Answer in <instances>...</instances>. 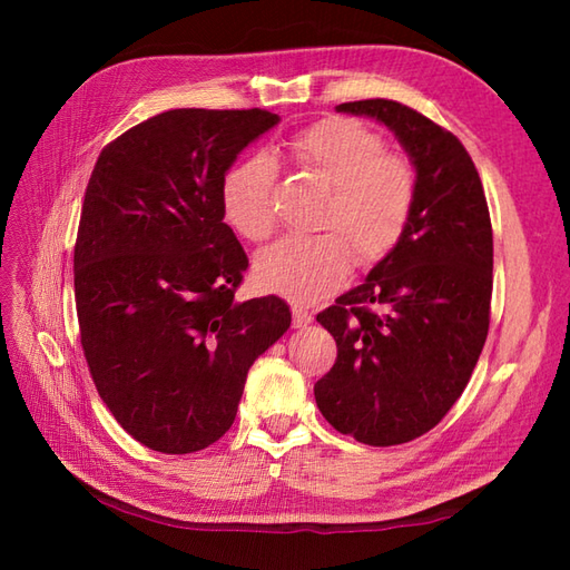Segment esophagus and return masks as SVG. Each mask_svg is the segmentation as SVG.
Masks as SVG:
<instances>
[{"mask_svg": "<svg viewBox=\"0 0 570 570\" xmlns=\"http://www.w3.org/2000/svg\"><path fill=\"white\" fill-rule=\"evenodd\" d=\"M292 316H294V328H306V325L313 321V316L304 306H292Z\"/></svg>", "mask_w": 570, "mask_h": 570, "instance_id": "34e87169", "label": "esophagus"}]
</instances>
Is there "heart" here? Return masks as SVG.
Returning a JSON list of instances; mask_svg holds the SVG:
<instances>
[{
	"label": "heart",
	"instance_id": "obj_1",
	"mask_svg": "<svg viewBox=\"0 0 570 570\" xmlns=\"http://www.w3.org/2000/svg\"><path fill=\"white\" fill-rule=\"evenodd\" d=\"M286 154L328 186V198L308 237H284L266 247L254 274L262 288L296 304H311L341 286L353 259L362 269L380 264L411 223L419 193L416 168L384 139L350 117H325L294 131ZM276 164L249 154L227 168L220 203L227 225L249 242L276 229Z\"/></svg>",
	"mask_w": 570,
	"mask_h": 570
}]
</instances>
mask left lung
Here are the masks:
<instances>
[{"label": "left lung", "instance_id": "1", "mask_svg": "<svg viewBox=\"0 0 570 570\" xmlns=\"http://www.w3.org/2000/svg\"><path fill=\"white\" fill-rule=\"evenodd\" d=\"M337 112L390 127L416 166L419 193L399 245L318 323L337 357L313 386L335 431L399 445L431 431L470 382L490 328L492 223L478 168L451 131L394 100Z\"/></svg>", "mask_w": 570, "mask_h": 570}]
</instances>
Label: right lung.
Here are the masks:
<instances>
[{"instance_id":"add662e5","label":"right lung","mask_w":570,"mask_h":570,"mask_svg":"<svg viewBox=\"0 0 570 570\" xmlns=\"http://www.w3.org/2000/svg\"><path fill=\"white\" fill-rule=\"evenodd\" d=\"M266 110H168L100 151L85 188L76 308L90 377L119 426L184 455L233 426L247 372L292 325L278 296L237 301L249 259L223 217L237 154Z\"/></svg>"}]
</instances>
